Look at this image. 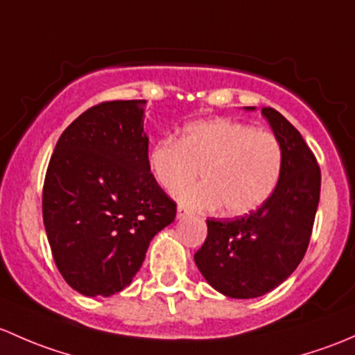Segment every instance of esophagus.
<instances>
[{
  "label": "esophagus",
  "instance_id": "obj_1",
  "mask_svg": "<svg viewBox=\"0 0 355 355\" xmlns=\"http://www.w3.org/2000/svg\"><path fill=\"white\" fill-rule=\"evenodd\" d=\"M189 215V210L186 207H182V205H179L178 207V218H184Z\"/></svg>",
  "mask_w": 355,
  "mask_h": 355
}]
</instances>
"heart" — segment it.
<instances>
[{
  "label": "heart",
  "mask_w": 355,
  "mask_h": 355,
  "mask_svg": "<svg viewBox=\"0 0 355 355\" xmlns=\"http://www.w3.org/2000/svg\"><path fill=\"white\" fill-rule=\"evenodd\" d=\"M284 150L279 138L248 123L217 118L186 124L179 140L166 137L148 152V171L166 191H178L188 207H222L231 217L258 210L279 186Z\"/></svg>",
  "instance_id": "1"
}]
</instances>
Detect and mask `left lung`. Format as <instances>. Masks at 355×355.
I'll use <instances>...</instances> for the list:
<instances>
[{"label": "left lung", "mask_w": 355, "mask_h": 355, "mask_svg": "<svg viewBox=\"0 0 355 355\" xmlns=\"http://www.w3.org/2000/svg\"><path fill=\"white\" fill-rule=\"evenodd\" d=\"M282 144L279 186L258 210L236 218H208L195 263L227 297L251 299L273 291L304 258L320 203L321 173L304 138L273 107H263Z\"/></svg>", "instance_id": "obj_1"}]
</instances>
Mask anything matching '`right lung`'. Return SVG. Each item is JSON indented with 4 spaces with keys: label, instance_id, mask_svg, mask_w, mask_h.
<instances>
[{
    "label": "right lung",
    "instance_id": "1",
    "mask_svg": "<svg viewBox=\"0 0 355 355\" xmlns=\"http://www.w3.org/2000/svg\"><path fill=\"white\" fill-rule=\"evenodd\" d=\"M147 101H107L80 114L46 171L42 218L58 270L80 294L128 287L176 202L148 171Z\"/></svg>",
    "mask_w": 355,
    "mask_h": 355
}]
</instances>
